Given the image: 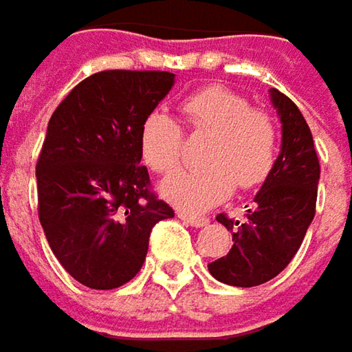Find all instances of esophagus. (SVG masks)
<instances>
[{
    "instance_id": "34e87169",
    "label": "esophagus",
    "mask_w": 352,
    "mask_h": 352,
    "mask_svg": "<svg viewBox=\"0 0 352 352\" xmlns=\"http://www.w3.org/2000/svg\"><path fill=\"white\" fill-rule=\"evenodd\" d=\"M177 217L181 219V221H185L189 226H192V228H203V226H206L208 224V219H205V217H195V214H189V212H183V210H179L177 212Z\"/></svg>"
}]
</instances>
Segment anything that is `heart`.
Listing matches in <instances>:
<instances>
[{
  "label": "heart",
  "instance_id": "heart-1",
  "mask_svg": "<svg viewBox=\"0 0 352 352\" xmlns=\"http://www.w3.org/2000/svg\"><path fill=\"white\" fill-rule=\"evenodd\" d=\"M183 114L195 131L210 133L203 167L183 169L163 181L161 195L185 210H206L228 199L234 187L252 189L272 171L278 151L274 118L250 106L236 92L210 86L183 102ZM183 133L173 116L153 110L140 128V151L157 173L173 171L181 160Z\"/></svg>",
  "mask_w": 352,
  "mask_h": 352
}]
</instances>
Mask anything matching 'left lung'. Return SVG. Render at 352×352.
Returning <instances> with one entry per match:
<instances>
[{"label":"left lung","mask_w":352,"mask_h":352,"mask_svg":"<svg viewBox=\"0 0 352 352\" xmlns=\"http://www.w3.org/2000/svg\"><path fill=\"white\" fill-rule=\"evenodd\" d=\"M270 100L282 122L280 155L254 197L246 221L224 214L219 222L232 232V248L208 264L219 282L254 287L276 278L292 262L315 217L319 160L314 135L299 108L276 88Z\"/></svg>","instance_id":"left-lung-1"}]
</instances>
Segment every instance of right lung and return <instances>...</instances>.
<instances>
[{
  "label": "right lung",
  "instance_id": "1",
  "mask_svg": "<svg viewBox=\"0 0 352 352\" xmlns=\"http://www.w3.org/2000/svg\"><path fill=\"white\" fill-rule=\"evenodd\" d=\"M173 72L104 70L70 90L37 161L38 221L56 260L92 289H114L146 262L155 222L175 217L149 192L140 128Z\"/></svg>",
  "mask_w": 352,
  "mask_h": 352
}]
</instances>
